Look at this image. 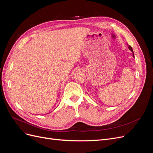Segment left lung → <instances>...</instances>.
I'll use <instances>...</instances> for the list:
<instances>
[{
  "label": "left lung",
  "instance_id": "1",
  "mask_svg": "<svg viewBox=\"0 0 153 153\" xmlns=\"http://www.w3.org/2000/svg\"><path fill=\"white\" fill-rule=\"evenodd\" d=\"M128 48H129V50H130L131 51H132V52H133V57H134V53H133V49H132L131 47V46H130V45H129V46H128Z\"/></svg>",
  "mask_w": 153,
  "mask_h": 153
}]
</instances>
